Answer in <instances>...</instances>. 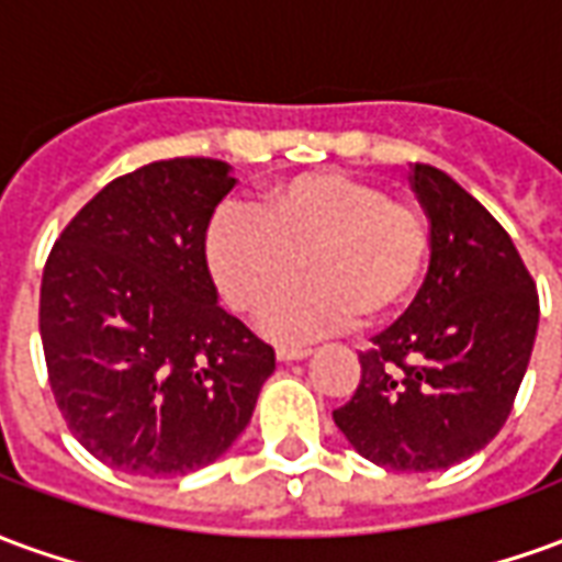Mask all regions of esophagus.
Returning <instances> with one entry per match:
<instances>
[{
  "instance_id": "34e87169",
  "label": "esophagus",
  "mask_w": 562,
  "mask_h": 562,
  "mask_svg": "<svg viewBox=\"0 0 562 562\" xmlns=\"http://www.w3.org/2000/svg\"><path fill=\"white\" fill-rule=\"evenodd\" d=\"M310 349H289V346H280L277 349V361H282V364H292V361H304V358H310Z\"/></svg>"
}]
</instances>
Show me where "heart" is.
I'll use <instances>...</instances> for the list:
<instances>
[{"label": "heart", "instance_id": "obj_1", "mask_svg": "<svg viewBox=\"0 0 562 562\" xmlns=\"http://www.w3.org/2000/svg\"><path fill=\"white\" fill-rule=\"evenodd\" d=\"M204 256L222 297L256 313L297 265L306 277L280 292L261 316L273 340H313L352 325H379L422 285L427 222L382 186L342 171H310L273 183L258 213L222 207Z\"/></svg>", "mask_w": 562, "mask_h": 562}]
</instances>
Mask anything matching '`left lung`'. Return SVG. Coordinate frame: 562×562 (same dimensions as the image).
Listing matches in <instances>:
<instances>
[{"label": "left lung", "mask_w": 562, "mask_h": 562, "mask_svg": "<svg viewBox=\"0 0 562 562\" xmlns=\"http://www.w3.org/2000/svg\"><path fill=\"white\" fill-rule=\"evenodd\" d=\"M409 186L430 225L427 277L361 355V382L334 424L361 458L430 472L472 458L506 424L539 294L506 228L446 171L415 161Z\"/></svg>", "instance_id": "left-lung-1"}]
</instances>
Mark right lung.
<instances>
[{"label":"right lung","mask_w":562,"mask_h":562,"mask_svg":"<svg viewBox=\"0 0 562 562\" xmlns=\"http://www.w3.org/2000/svg\"><path fill=\"white\" fill-rule=\"evenodd\" d=\"M228 161L165 159L116 177L44 265L50 389L92 458L173 479L244 434L277 358L220 306L204 240L234 189Z\"/></svg>","instance_id":"obj_1"}]
</instances>
